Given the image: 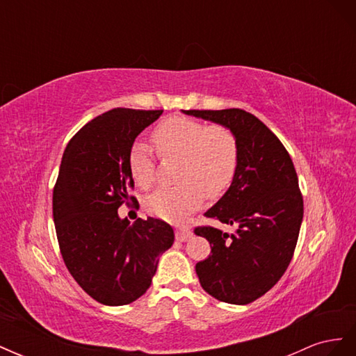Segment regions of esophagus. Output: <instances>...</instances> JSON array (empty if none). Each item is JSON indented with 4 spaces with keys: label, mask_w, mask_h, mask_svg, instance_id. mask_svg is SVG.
<instances>
[{
    "label": "esophagus",
    "mask_w": 356,
    "mask_h": 356,
    "mask_svg": "<svg viewBox=\"0 0 356 356\" xmlns=\"http://www.w3.org/2000/svg\"><path fill=\"white\" fill-rule=\"evenodd\" d=\"M193 236V232L188 229V227H178L177 230H175V238L178 239V241H181V242H186V241H188L190 238Z\"/></svg>",
    "instance_id": "34e87169"
}]
</instances>
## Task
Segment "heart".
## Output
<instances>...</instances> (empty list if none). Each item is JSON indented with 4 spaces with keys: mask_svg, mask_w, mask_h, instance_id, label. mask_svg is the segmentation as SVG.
Wrapping results in <instances>:
<instances>
[{
    "mask_svg": "<svg viewBox=\"0 0 356 356\" xmlns=\"http://www.w3.org/2000/svg\"><path fill=\"white\" fill-rule=\"evenodd\" d=\"M161 157L177 156L178 179L174 187L156 190L145 200L149 213L168 221H182L199 209L208 195L217 197L229 188L239 161V144L227 126L208 124L174 115L160 122L152 135ZM129 170L136 186L147 190L156 181V159L145 143L129 149Z\"/></svg>",
    "mask_w": 356,
    "mask_h": 356,
    "instance_id": "b5f03b06",
    "label": "heart"
}]
</instances>
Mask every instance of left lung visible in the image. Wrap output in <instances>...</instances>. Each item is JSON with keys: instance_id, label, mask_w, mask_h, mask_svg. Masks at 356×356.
I'll return each mask as SVG.
<instances>
[{"instance_id": "obj_1", "label": "left lung", "mask_w": 356, "mask_h": 356, "mask_svg": "<svg viewBox=\"0 0 356 356\" xmlns=\"http://www.w3.org/2000/svg\"><path fill=\"white\" fill-rule=\"evenodd\" d=\"M182 113L227 126L238 139L239 161L232 184L204 212L208 218L236 225V232L195 229L211 243V255L196 264V273L209 296L248 305L275 286L296 250L303 196L294 163L277 136L251 113L239 108Z\"/></svg>"}]
</instances>
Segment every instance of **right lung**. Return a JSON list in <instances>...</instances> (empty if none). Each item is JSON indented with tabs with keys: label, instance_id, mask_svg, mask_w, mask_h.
<instances>
[{
	"label": "right lung",
	"instance_id": "right-lung-1",
	"mask_svg": "<svg viewBox=\"0 0 356 356\" xmlns=\"http://www.w3.org/2000/svg\"><path fill=\"white\" fill-rule=\"evenodd\" d=\"M163 110L114 108L72 136L53 190V221L65 266L92 298L123 306L152 285L159 257L174 243V229L148 217L132 225L117 209L134 187L129 149Z\"/></svg>",
	"mask_w": 356,
	"mask_h": 356
}]
</instances>
